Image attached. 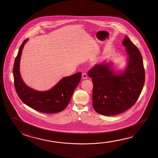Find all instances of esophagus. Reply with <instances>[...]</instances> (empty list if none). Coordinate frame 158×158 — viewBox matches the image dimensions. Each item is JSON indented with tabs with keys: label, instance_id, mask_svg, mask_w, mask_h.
I'll return each instance as SVG.
<instances>
[{
	"label": "esophagus",
	"instance_id": "obj_1",
	"mask_svg": "<svg viewBox=\"0 0 158 158\" xmlns=\"http://www.w3.org/2000/svg\"><path fill=\"white\" fill-rule=\"evenodd\" d=\"M82 77H83V79H87L88 75L86 74V73H83V74H82Z\"/></svg>",
	"mask_w": 158,
	"mask_h": 158
}]
</instances>
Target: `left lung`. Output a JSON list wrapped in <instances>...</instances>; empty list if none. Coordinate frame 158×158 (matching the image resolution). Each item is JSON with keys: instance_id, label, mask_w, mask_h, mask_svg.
I'll use <instances>...</instances> for the list:
<instances>
[{"instance_id": "left-lung-1", "label": "left lung", "mask_w": 158, "mask_h": 158, "mask_svg": "<svg viewBox=\"0 0 158 158\" xmlns=\"http://www.w3.org/2000/svg\"><path fill=\"white\" fill-rule=\"evenodd\" d=\"M122 44L129 56L124 73L116 74L108 64L95 65L88 72L93 84L94 109L102 115H115L131 107L137 101L145 82L140 52L126 36Z\"/></svg>"}]
</instances>
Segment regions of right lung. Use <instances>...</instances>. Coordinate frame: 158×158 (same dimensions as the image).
Returning a JSON list of instances; mask_svg holds the SVG:
<instances>
[{
	"label": "right lung",
	"instance_id": "add662e5",
	"mask_svg": "<svg viewBox=\"0 0 158 158\" xmlns=\"http://www.w3.org/2000/svg\"><path fill=\"white\" fill-rule=\"evenodd\" d=\"M28 39L23 42L19 48L13 67L14 83L16 93L21 101L32 109L46 114L62 111L67 106L73 91L80 82L81 73L64 77L53 88L46 91H39L26 86L22 80L19 64L23 46Z\"/></svg>",
	"mask_w": 158,
	"mask_h": 158
}]
</instances>
